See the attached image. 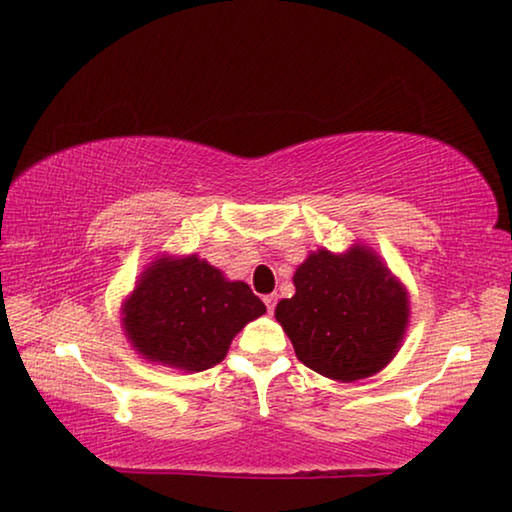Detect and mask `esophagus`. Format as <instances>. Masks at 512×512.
<instances>
[{"label":"esophagus","instance_id":"1","mask_svg":"<svg viewBox=\"0 0 512 512\" xmlns=\"http://www.w3.org/2000/svg\"><path fill=\"white\" fill-rule=\"evenodd\" d=\"M276 301H278V296H276V294H266V296H264L266 310H269V312H273V308H276Z\"/></svg>","mask_w":512,"mask_h":512}]
</instances>
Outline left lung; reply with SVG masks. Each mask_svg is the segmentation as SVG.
I'll use <instances>...</instances> for the list:
<instances>
[{
    "label": "left lung",
    "mask_w": 512,
    "mask_h": 512,
    "mask_svg": "<svg viewBox=\"0 0 512 512\" xmlns=\"http://www.w3.org/2000/svg\"><path fill=\"white\" fill-rule=\"evenodd\" d=\"M294 287L276 319L303 365L356 381L391 363L409 324V296L370 248L317 250L296 269Z\"/></svg>",
    "instance_id": "obj_1"
}]
</instances>
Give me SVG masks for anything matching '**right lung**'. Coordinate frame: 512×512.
Masks as SVG:
<instances>
[{
	"mask_svg": "<svg viewBox=\"0 0 512 512\" xmlns=\"http://www.w3.org/2000/svg\"><path fill=\"white\" fill-rule=\"evenodd\" d=\"M266 305L241 280H227L197 255L160 257L147 266L121 308L137 354L186 372L223 361L234 335Z\"/></svg>",
	"mask_w": 512,
	"mask_h": 512,
	"instance_id": "obj_1",
	"label": "right lung"
}]
</instances>
